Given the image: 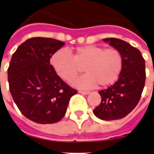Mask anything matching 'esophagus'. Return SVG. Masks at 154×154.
Here are the masks:
<instances>
[{
    "mask_svg": "<svg viewBox=\"0 0 154 154\" xmlns=\"http://www.w3.org/2000/svg\"><path fill=\"white\" fill-rule=\"evenodd\" d=\"M79 93L82 94V95H87V94H89V93H90V91H88L80 90V91H79Z\"/></svg>",
    "mask_w": 154,
    "mask_h": 154,
    "instance_id": "34e87169",
    "label": "esophagus"
}]
</instances>
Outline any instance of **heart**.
I'll return each mask as SVG.
<instances>
[{
  "instance_id": "heart-1",
  "label": "heart",
  "mask_w": 154,
  "mask_h": 154,
  "mask_svg": "<svg viewBox=\"0 0 154 154\" xmlns=\"http://www.w3.org/2000/svg\"><path fill=\"white\" fill-rule=\"evenodd\" d=\"M54 71L65 81H70L83 72L85 76L72 83L80 87H101L113 84L122 71L123 57L116 48H105L97 45H86L76 48L72 55L58 50L51 57Z\"/></svg>"
}]
</instances>
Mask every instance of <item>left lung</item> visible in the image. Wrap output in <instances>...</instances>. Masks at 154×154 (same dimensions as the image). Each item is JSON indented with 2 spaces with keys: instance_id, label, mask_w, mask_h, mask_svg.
Here are the masks:
<instances>
[{
  "instance_id": "left-lung-1",
  "label": "left lung",
  "mask_w": 154,
  "mask_h": 154,
  "mask_svg": "<svg viewBox=\"0 0 154 154\" xmlns=\"http://www.w3.org/2000/svg\"><path fill=\"white\" fill-rule=\"evenodd\" d=\"M119 49L123 57L122 71L118 80L106 90L99 91L101 102L93 110L103 120L125 117L139 103L145 84V61L139 49L119 38L103 39Z\"/></svg>"
}]
</instances>
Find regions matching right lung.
Wrapping results in <instances>:
<instances>
[{
  "label": "right lung",
  "mask_w": 154,
  "mask_h": 154,
  "mask_svg": "<svg viewBox=\"0 0 154 154\" xmlns=\"http://www.w3.org/2000/svg\"><path fill=\"white\" fill-rule=\"evenodd\" d=\"M65 43L51 38H29L13 54L8 67L12 98L24 116L38 124L63 119L77 91L57 76L50 65L53 54Z\"/></svg>",
  "instance_id": "1"
}]
</instances>
